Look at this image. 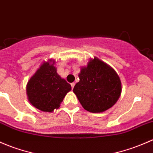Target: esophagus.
Segmentation results:
<instances>
[{"label": "esophagus", "instance_id": "1", "mask_svg": "<svg viewBox=\"0 0 153 153\" xmlns=\"http://www.w3.org/2000/svg\"><path fill=\"white\" fill-rule=\"evenodd\" d=\"M75 83H71V86H72V89H73V88H74V86H75Z\"/></svg>", "mask_w": 153, "mask_h": 153}]
</instances>
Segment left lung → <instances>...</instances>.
I'll list each match as a JSON object with an SVG mask.
<instances>
[{
  "label": "left lung",
  "instance_id": "1",
  "mask_svg": "<svg viewBox=\"0 0 153 153\" xmlns=\"http://www.w3.org/2000/svg\"><path fill=\"white\" fill-rule=\"evenodd\" d=\"M80 81L73 92L85 110L100 113L111 108L120 98L122 83L118 74L108 64L97 57L81 67Z\"/></svg>",
  "mask_w": 153,
  "mask_h": 153
}]
</instances>
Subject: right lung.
Masks as SVG:
<instances>
[{"label":"right lung","mask_w":153,"mask_h":153,"mask_svg":"<svg viewBox=\"0 0 153 153\" xmlns=\"http://www.w3.org/2000/svg\"><path fill=\"white\" fill-rule=\"evenodd\" d=\"M55 60L49 59L40 65L26 85L28 100L42 111L53 112L58 109L72 87L58 75Z\"/></svg>","instance_id":"obj_1"}]
</instances>
